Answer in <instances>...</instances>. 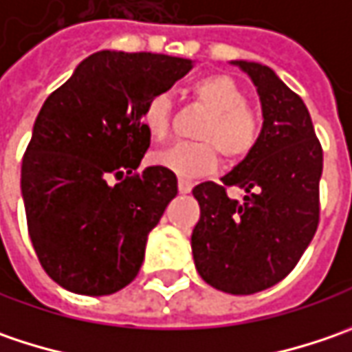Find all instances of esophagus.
I'll return each instance as SVG.
<instances>
[{"label": "esophagus", "mask_w": 352, "mask_h": 352, "mask_svg": "<svg viewBox=\"0 0 352 352\" xmlns=\"http://www.w3.org/2000/svg\"><path fill=\"white\" fill-rule=\"evenodd\" d=\"M179 192H189L192 189V181L189 179H179Z\"/></svg>", "instance_id": "esophagus-1"}]
</instances>
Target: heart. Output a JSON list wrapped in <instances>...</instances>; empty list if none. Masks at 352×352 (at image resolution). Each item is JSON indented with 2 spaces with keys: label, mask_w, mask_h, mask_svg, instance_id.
I'll use <instances>...</instances> for the list:
<instances>
[{
  "label": "heart",
  "mask_w": 352,
  "mask_h": 352,
  "mask_svg": "<svg viewBox=\"0 0 352 352\" xmlns=\"http://www.w3.org/2000/svg\"><path fill=\"white\" fill-rule=\"evenodd\" d=\"M191 92L208 116L197 130L203 142H181L157 151L151 161L181 177L206 175L219 165V153L228 163L250 157L262 140V118L248 106L246 94L236 80L224 72H212L195 80ZM173 102L157 94L144 104L142 124L151 140L161 142L169 135Z\"/></svg>",
  "instance_id": "obj_1"
}]
</instances>
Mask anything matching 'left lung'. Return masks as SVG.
I'll use <instances>...</instances> for the list:
<instances>
[{
  "label": "left lung",
  "instance_id": "obj_1",
  "mask_svg": "<svg viewBox=\"0 0 352 352\" xmlns=\"http://www.w3.org/2000/svg\"><path fill=\"white\" fill-rule=\"evenodd\" d=\"M262 102V140L250 157L192 189L201 219L191 236L192 258L208 285L236 296L267 289L298 266L319 226L323 149L303 100L276 72L236 60ZM238 186L242 201L226 192Z\"/></svg>",
  "mask_w": 352,
  "mask_h": 352
}]
</instances>
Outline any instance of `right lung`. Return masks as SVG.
<instances>
[{"instance_id":"add662e5","label":"right lung","mask_w":352,"mask_h":352,"mask_svg":"<svg viewBox=\"0 0 352 352\" xmlns=\"http://www.w3.org/2000/svg\"><path fill=\"white\" fill-rule=\"evenodd\" d=\"M191 69L179 56L100 51L45 100L21 192L38 262L65 289L110 296L138 276L147 234L177 195L173 171H138L151 142L142 110Z\"/></svg>"}]
</instances>
